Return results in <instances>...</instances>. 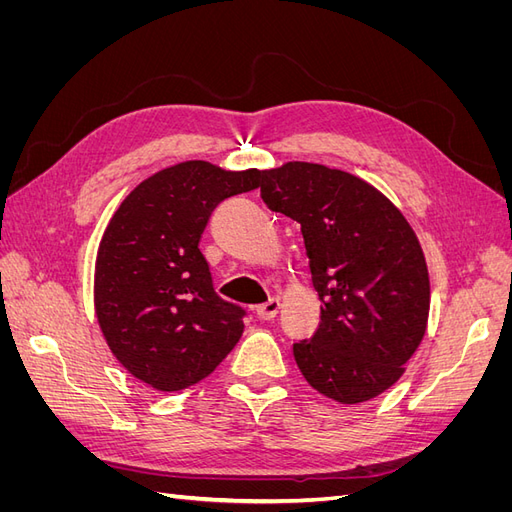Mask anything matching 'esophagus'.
I'll return each instance as SVG.
<instances>
[{
    "label": "esophagus",
    "instance_id": "1",
    "mask_svg": "<svg viewBox=\"0 0 512 512\" xmlns=\"http://www.w3.org/2000/svg\"><path fill=\"white\" fill-rule=\"evenodd\" d=\"M280 307H282L280 299H269L267 303H262V305L256 307V314L262 320H271V318L277 316V312H280Z\"/></svg>",
    "mask_w": 512,
    "mask_h": 512
}]
</instances>
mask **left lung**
I'll list each match as a JSON object with an SVG mask.
<instances>
[{
	"mask_svg": "<svg viewBox=\"0 0 512 512\" xmlns=\"http://www.w3.org/2000/svg\"><path fill=\"white\" fill-rule=\"evenodd\" d=\"M260 196L301 224L320 324L294 344L318 393L339 404L374 399L401 378L429 318V271L416 232L365 179L314 162L262 170Z\"/></svg>",
	"mask_w": 512,
	"mask_h": 512,
	"instance_id": "8db88e82",
	"label": "left lung"
}]
</instances>
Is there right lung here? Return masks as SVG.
<instances>
[{
    "mask_svg": "<svg viewBox=\"0 0 512 512\" xmlns=\"http://www.w3.org/2000/svg\"><path fill=\"white\" fill-rule=\"evenodd\" d=\"M262 170L188 160L123 198L100 239L94 307L115 359L151 389L207 378L243 333V309L220 299L198 241L224 198L256 190Z\"/></svg>",
    "mask_w": 512,
    "mask_h": 512,
    "instance_id": "obj_1",
    "label": "right lung"
}]
</instances>
